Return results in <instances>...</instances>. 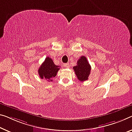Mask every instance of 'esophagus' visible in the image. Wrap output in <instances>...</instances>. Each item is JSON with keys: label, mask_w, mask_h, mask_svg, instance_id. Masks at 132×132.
I'll return each instance as SVG.
<instances>
[{"label": "esophagus", "mask_w": 132, "mask_h": 132, "mask_svg": "<svg viewBox=\"0 0 132 132\" xmlns=\"http://www.w3.org/2000/svg\"><path fill=\"white\" fill-rule=\"evenodd\" d=\"M64 66L65 67H66V68H68L69 64H68V63H65V64H64Z\"/></svg>", "instance_id": "1"}]
</instances>
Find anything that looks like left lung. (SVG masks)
Here are the masks:
<instances>
[{"label":"left lung","instance_id":"left-lung-1","mask_svg":"<svg viewBox=\"0 0 132 132\" xmlns=\"http://www.w3.org/2000/svg\"><path fill=\"white\" fill-rule=\"evenodd\" d=\"M73 70L79 81L82 82L88 80L91 72V66L86 56H81L77 61V65L73 67Z\"/></svg>","mask_w":132,"mask_h":132}]
</instances>
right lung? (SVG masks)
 Wrapping results in <instances>:
<instances>
[{"label": "right lung", "instance_id": "1", "mask_svg": "<svg viewBox=\"0 0 132 132\" xmlns=\"http://www.w3.org/2000/svg\"><path fill=\"white\" fill-rule=\"evenodd\" d=\"M60 66L55 65L53 60L46 57L38 70V74L41 79H45L48 81H52V79L56 76Z\"/></svg>", "mask_w": 132, "mask_h": 132}]
</instances>
